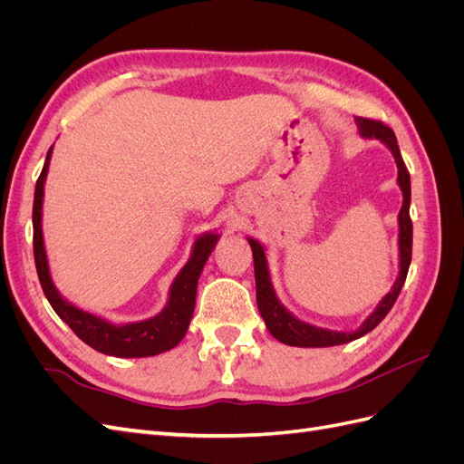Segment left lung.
Returning a JSON list of instances; mask_svg holds the SVG:
<instances>
[{
	"label": "left lung",
	"instance_id": "8db88e82",
	"mask_svg": "<svg viewBox=\"0 0 464 464\" xmlns=\"http://www.w3.org/2000/svg\"><path fill=\"white\" fill-rule=\"evenodd\" d=\"M358 125V133L363 139H377L382 141L392 154V159L397 162V184L402 191V207L399 210V275L395 285L385 294L375 305V310L363 319L362 325L356 331H331L323 329L312 323H305L298 319L290 310H286L285 304L278 300L271 271L269 261H266V247L257 242L256 237H247V242L254 251V269H256V292H257V307L259 314L265 321L266 329L275 336L276 341L285 343L288 346H302V348H323V346H336L353 343L366 333L373 331L383 317L391 312V307L395 305L401 288L409 275V266L412 259V220H411V174L406 170L404 160L401 157V150L397 145V137L391 128L383 125L382 121H373L366 118H354Z\"/></svg>",
	"mask_w": 464,
	"mask_h": 464
}]
</instances>
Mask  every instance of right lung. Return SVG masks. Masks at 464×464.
I'll return each mask as SVG.
<instances>
[{
	"mask_svg": "<svg viewBox=\"0 0 464 464\" xmlns=\"http://www.w3.org/2000/svg\"><path fill=\"white\" fill-rule=\"evenodd\" d=\"M52 150L53 147H50L46 154V162L44 168H42V174L34 189L33 244L40 285L50 305L53 307V312L60 315L63 323H67L69 329L82 343L108 356L147 358L162 354L166 350H172L188 333L195 310L199 276L208 256L213 254L217 242L220 240V234L217 230H210L195 237L191 256L172 280L170 290H168L166 305L157 315L131 323H111L102 315L82 310V307L65 300L62 292L55 288L53 278L50 275L44 234H42V205H44V184L52 160Z\"/></svg>",
	"mask_w": 464,
	"mask_h": 464,
	"instance_id": "1",
	"label": "right lung"
}]
</instances>
